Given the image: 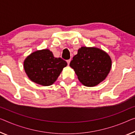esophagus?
Listing matches in <instances>:
<instances>
[{"mask_svg": "<svg viewBox=\"0 0 135 135\" xmlns=\"http://www.w3.org/2000/svg\"><path fill=\"white\" fill-rule=\"evenodd\" d=\"M66 61H67L68 65H69V63H70V59H69V60H66Z\"/></svg>", "mask_w": 135, "mask_h": 135, "instance_id": "34e87169", "label": "esophagus"}]
</instances>
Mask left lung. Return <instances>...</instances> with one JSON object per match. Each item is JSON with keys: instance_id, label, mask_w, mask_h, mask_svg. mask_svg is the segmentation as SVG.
I'll use <instances>...</instances> for the list:
<instances>
[{"instance_id": "left-lung-1", "label": "left lung", "mask_w": 135, "mask_h": 135, "mask_svg": "<svg viewBox=\"0 0 135 135\" xmlns=\"http://www.w3.org/2000/svg\"><path fill=\"white\" fill-rule=\"evenodd\" d=\"M70 66L86 86H97L109 73L112 61L109 55L96 47H81L70 61Z\"/></svg>"}]
</instances>
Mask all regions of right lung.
Returning a JSON list of instances; mask_svg holds the SVG:
<instances>
[{
  "label": "right lung",
  "mask_w": 135,
  "mask_h": 135,
  "mask_svg": "<svg viewBox=\"0 0 135 135\" xmlns=\"http://www.w3.org/2000/svg\"><path fill=\"white\" fill-rule=\"evenodd\" d=\"M67 62L61 58H55L49 49L32 53L24 61V69L29 78L42 86L54 83Z\"/></svg>",
  "instance_id": "right-lung-1"
}]
</instances>
